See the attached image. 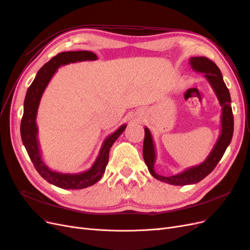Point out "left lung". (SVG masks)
Wrapping results in <instances>:
<instances>
[{"mask_svg":"<svg viewBox=\"0 0 250 250\" xmlns=\"http://www.w3.org/2000/svg\"><path fill=\"white\" fill-rule=\"evenodd\" d=\"M190 64L195 71L201 72L204 74V76H206L209 81L211 87L214 88L219 99V102L222 105V130L214 149L211 150L208 157L201 165L197 166V167H193L180 174H177V175L165 177L162 175H158L154 171L155 152L153 141L148 128H145V138H144L143 145V157L147 165L150 174L158 180L175 186L196 184L204 177H207L208 174L215 169L217 164L220 162L226 148L229 145L233 133V115L230 105L231 99L229 90L225 85L222 78V74L220 70H219V67L214 62H211L208 57L203 56L191 57Z\"/></svg>","mask_w":250,"mask_h":250,"instance_id":"1","label":"left lung"}]
</instances>
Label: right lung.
<instances>
[{"instance_id":"1","label":"right lung","mask_w":250,"mask_h":250,"mask_svg":"<svg viewBox=\"0 0 250 250\" xmlns=\"http://www.w3.org/2000/svg\"><path fill=\"white\" fill-rule=\"evenodd\" d=\"M98 57L93 52L89 51H69L62 52L53 57L44 64L37 73L34 81L29 86L24 102V115L21 121V137L22 144L28 152L34 168L41 174V176L48 183L69 190H78L95 185L105 172V168L108 163L109 150L112 144L123 133L126 125L121 126L119 129L105 140L100 155L98 156L96 163L88 171L79 174H62L53 172L42 161V156L39 149L36 133L37 127L35 123L36 112L39 108L42 95L47 87L50 79L60 65L70 62H83V60H96Z\"/></svg>"}]
</instances>
